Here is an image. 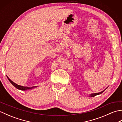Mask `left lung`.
I'll list each match as a JSON object with an SVG mask.
<instances>
[{"label":"left lung","instance_id":"1","mask_svg":"<svg viewBox=\"0 0 122 122\" xmlns=\"http://www.w3.org/2000/svg\"><path fill=\"white\" fill-rule=\"evenodd\" d=\"M105 90V89L104 90H103V91H101V92H100L97 93H92V94H90L89 95V97H95V96L97 95H99V94H101V93H102Z\"/></svg>","mask_w":122,"mask_h":122}]
</instances>
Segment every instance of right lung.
I'll use <instances>...</instances> for the list:
<instances>
[{
  "label": "right lung",
  "mask_w": 122,
  "mask_h": 122,
  "mask_svg": "<svg viewBox=\"0 0 122 122\" xmlns=\"http://www.w3.org/2000/svg\"><path fill=\"white\" fill-rule=\"evenodd\" d=\"M8 79L9 81H10V82L11 83L14 85V86L16 87L17 89L18 90H22V91H26L28 90H30V89H35L36 87H38V86H30V87H28V86H21V85H18L16 83H15V82H14L13 81H12L11 80H10L8 76H7Z\"/></svg>",
  "instance_id": "add662e5"
}]
</instances>
